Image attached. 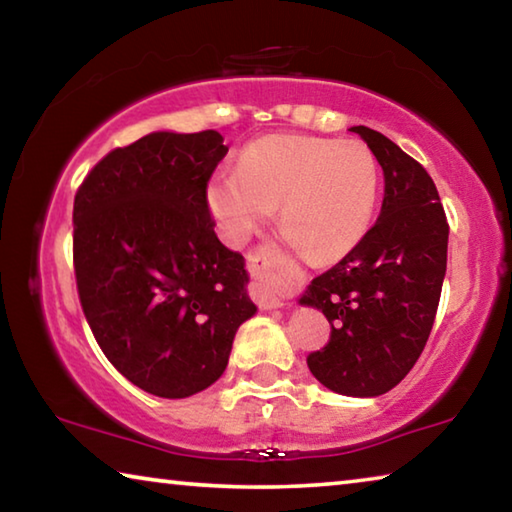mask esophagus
Segmentation results:
<instances>
[{
    "mask_svg": "<svg viewBox=\"0 0 512 512\" xmlns=\"http://www.w3.org/2000/svg\"><path fill=\"white\" fill-rule=\"evenodd\" d=\"M259 257L253 259V275H255V282H253V298L257 300V305L262 309H280V307H287L289 302L287 298H282V293L277 291L271 282H266L262 277V266L257 264Z\"/></svg>",
    "mask_w": 512,
    "mask_h": 512,
    "instance_id": "1",
    "label": "esophagus"
}]
</instances>
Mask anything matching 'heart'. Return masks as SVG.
<instances>
[{
  "label": "heart",
  "mask_w": 512,
  "mask_h": 512,
  "mask_svg": "<svg viewBox=\"0 0 512 512\" xmlns=\"http://www.w3.org/2000/svg\"><path fill=\"white\" fill-rule=\"evenodd\" d=\"M205 201L223 241L246 246L273 216L309 262L334 264L361 244L379 201V164L357 140L275 133L214 173Z\"/></svg>",
  "instance_id": "b5f03b06"
}]
</instances>
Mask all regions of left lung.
I'll list each match as a JSON object with an SVG mask.
<instances>
[{"instance_id":"left-lung-1","label":"left lung","mask_w":512,"mask_h":512,"mask_svg":"<svg viewBox=\"0 0 512 512\" xmlns=\"http://www.w3.org/2000/svg\"><path fill=\"white\" fill-rule=\"evenodd\" d=\"M384 171V203L361 244L311 280L302 307L323 311L332 336L307 366L329 391L377 397L409 375L427 345L447 271L449 225L420 162L366 126H352Z\"/></svg>"}]
</instances>
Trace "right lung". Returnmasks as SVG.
Segmentation results:
<instances>
[{
	"instance_id": "add662e5",
	"label": "right lung",
	"mask_w": 512,
	"mask_h": 512,
	"mask_svg": "<svg viewBox=\"0 0 512 512\" xmlns=\"http://www.w3.org/2000/svg\"><path fill=\"white\" fill-rule=\"evenodd\" d=\"M216 131H155L110 151L74 198V271L99 348L142 391L183 400L228 366L257 314L239 253L214 232L207 180Z\"/></svg>"
}]
</instances>
